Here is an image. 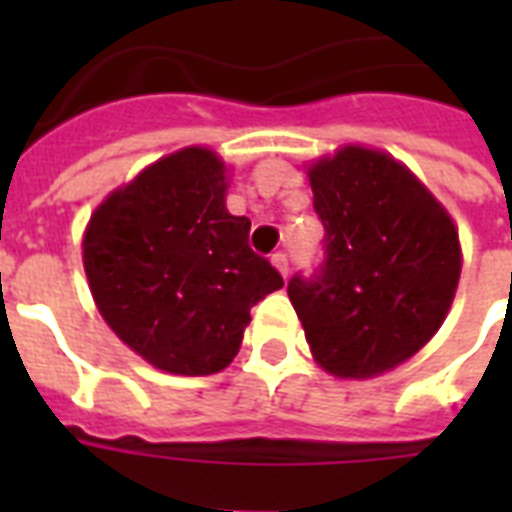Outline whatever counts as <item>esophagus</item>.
<instances>
[{"label":"esophagus","instance_id":"1","mask_svg":"<svg viewBox=\"0 0 512 512\" xmlns=\"http://www.w3.org/2000/svg\"><path fill=\"white\" fill-rule=\"evenodd\" d=\"M271 263H273V268H276V271H279L281 276L287 279V273H289V260H287V255H284V252H273V255H271Z\"/></svg>","mask_w":512,"mask_h":512}]
</instances>
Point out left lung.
Segmentation results:
<instances>
[{
    "label": "left lung",
    "instance_id": "left-lung-1",
    "mask_svg": "<svg viewBox=\"0 0 512 512\" xmlns=\"http://www.w3.org/2000/svg\"><path fill=\"white\" fill-rule=\"evenodd\" d=\"M327 239L321 276L289 281L313 361L340 380L396 369L433 340L457 295L460 233L428 185L358 143L308 164Z\"/></svg>",
    "mask_w": 512,
    "mask_h": 512
}]
</instances>
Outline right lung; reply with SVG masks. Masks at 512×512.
<instances>
[{
    "label": "right lung",
    "mask_w": 512,
    "mask_h": 512,
    "mask_svg": "<svg viewBox=\"0 0 512 512\" xmlns=\"http://www.w3.org/2000/svg\"><path fill=\"white\" fill-rule=\"evenodd\" d=\"M228 167L180 148L100 201L82 236L92 300L114 335L170 374L223 372L249 311L284 279L249 249V220L225 207Z\"/></svg>",
    "instance_id": "obj_1"
}]
</instances>
